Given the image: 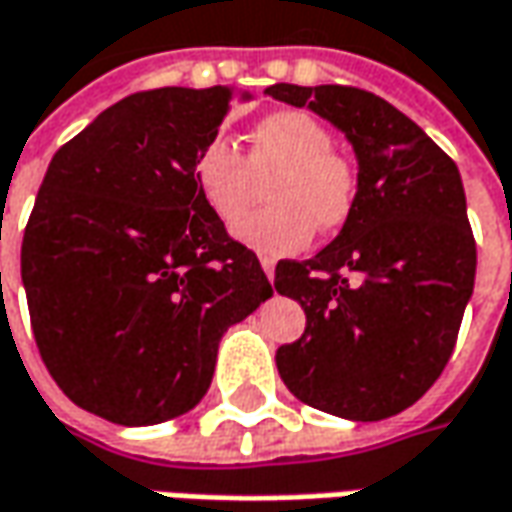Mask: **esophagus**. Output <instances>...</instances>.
<instances>
[{
  "mask_svg": "<svg viewBox=\"0 0 512 512\" xmlns=\"http://www.w3.org/2000/svg\"><path fill=\"white\" fill-rule=\"evenodd\" d=\"M262 270L264 276L273 281V276H276V262H273V259H262Z\"/></svg>",
  "mask_w": 512,
  "mask_h": 512,
  "instance_id": "1",
  "label": "esophagus"
}]
</instances>
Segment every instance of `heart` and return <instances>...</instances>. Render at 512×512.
<instances>
[{"instance_id":"1","label":"heart","mask_w":512,"mask_h":512,"mask_svg":"<svg viewBox=\"0 0 512 512\" xmlns=\"http://www.w3.org/2000/svg\"><path fill=\"white\" fill-rule=\"evenodd\" d=\"M332 149L335 137L321 120L281 109L250 129L248 157L225 137L208 140L194 160V183L205 208L231 228L270 179L265 199L271 208L244 218L236 236L250 250L279 259L307 248L315 228H341L355 208V166Z\"/></svg>"}]
</instances>
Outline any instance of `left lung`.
<instances>
[{
  "label": "left lung",
  "instance_id": "8db88e82",
  "mask_svg": "<svg viewBox=\"0 0 512 512\" xmlns=\"http://www.w3.org/2000/svg\"><path fill=\"white\" fill-rule=\"evenodd\" d=\"M349 140L358 197L341 233L307 262L276 264V290L307 315L276 366L301 403L344 420H386L442 375L473 296L476 245L456 163L372 92L273 84Z\"/></svg>",
  "mask_w": 512,
  "mask_h": 512
}]
</instances>
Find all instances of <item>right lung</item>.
<instances>
[{
	"mask_svg": "<svg viewBox=\"0 0 512 512\" xmlns=\"http://www.w3.org/2000/svg\"><path fill=\"white\" fill-rule=\"evenodd\" d=\"M233 87H163L104 109L56 152L22 242L41 360L75 406L154 425L200 403L228 327L273 296L194 183Z\"/></svg>",
	"mask_w": 512,
	"mask_h": 512,
	"instance_id": "right-lung-1",
	"label": "right lung"
}]
</instances>
